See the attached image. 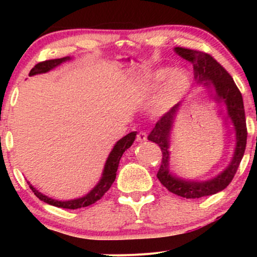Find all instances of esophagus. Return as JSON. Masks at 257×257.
Instances as JSON below:
<instances>
[{"mask_svg": "<svg viewBox=\"0 0 257 257\" xmlns=\"http://www.w3.org/2000/svg\"><path fill=\"white\" fill-rule=\"evenodd\" d=\"M137 140L140 141V143H143V141H146L147 140V134L145 132H140L139 134L137 135Z\"/></svg>", "mask_w": 257, "mask_h": 257, "instance_id": "34e87169", "label": "esophagus"}]
</instances>
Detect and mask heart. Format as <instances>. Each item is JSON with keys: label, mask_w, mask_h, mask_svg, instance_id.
Here are the masks:
<instances>
[{"label": "heart", "mask_w": 257, "mask_h": 257, "mask_svg": "<svg viewBox=\"0 0 257 257\" xmlns=\"http://www.w3.org/2000/svg\"><path fill=\"white\" fill-rule=\"evenodd\" d=\"M168 69H158L146 75L144 89L152 90L163 80L152 100L151 110L155 116H164L185 98L191 88V77L185 69H176L172 72Z\"/></svg>", "instance_id": "1"}]
</instances>
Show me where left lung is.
Returning a JSON list of instances; mask_svg holds the SVG:
<instances>
[{
    "label": "left lung",
    "instance_id": "obj_1",
    "mask_svg": "<svg viewBox=\"0 0 257 257\" xmlns=\"http://www.w3.org/2000/svg\"><path fill=\"white\" fill-rule=\"evenodd\" d=\"M174 51L181 58L192 63L197 83L203 84V87L213 93L210 94V96H213L216 104H225V122L229 120L234 131L235 145L231 162L226 169L217 174L215 178L204 181L180 178L170 169V159H172L170 139L182 102L176 104L168 113L162 116V118L156 123V126L150 133L149 140L157 144L163 155L162 164L157 173V178L161 184L172 193L184 198H200L225 190L234 178V174L239 167L245 151L247 137L243 98L231 75L211 55L199 51L181 48V47H175Z\"/></svg>",
    "mask_w": 257,
    "mask_h": 257
}]
</instances>
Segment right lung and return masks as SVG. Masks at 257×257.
Returning a JSON list of instances; mask_svg holds the SVG:
<instances>
[{"label": "right lung", "instance_id": "1", "mask_svg": "<svg viewBox=\"0 0 257 257\" xmlns=\"http://www.w3.org/2000/svg\"><path fill=\"white\" fill-rule=\"evenodd\" d=\"M71 59L72 58L70 57H65V58L53 59V60H46V61H42V63H38L37 65H35V67H32L30 73H29V76H35V75H38V73H46L51 71L53 69H55V67L59 66L60 64L65 63V61L71 60ZM135 138H137V132H132L129 133V134H126L125 137L119 139V140L114 144L113 149H112V151L110 152V155H108L107 159H106L104 170H102L101 178H100L99 182L91 188L89 192L85 194V196L81 197V198L70 199V200L53 199L51 197L46 196V194L38 192V190H36V188H35L29 181L28 184L30 186L32 192L35 193V196H36L37 198L43 200V202L47 203V204L58 206V208L78 209V208H84V206L94 204L96 200H99L108 190H110L111 185L113 184L114 179H116V173H117V169H118L120 157H122L123 153H124L126 150L133 145Z\"/></svg>", "mask_w": 257, "mask_h": 257}]
</instances>
